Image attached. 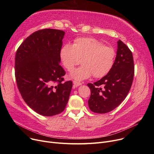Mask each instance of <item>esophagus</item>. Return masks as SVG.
<instances>
[{"instance_id":"1","label":"esophagus","mask_w":154,"mask_h":154,"mask_svg":"<svg viewBox=\"0 0 154 154\" xmlns=\"http://www.w3.org/2000/svg\"><path fill=\"white\" fill-rule=\"evenodd\" d=\"M73 84H74L75 87H77V86H79L80 85H82L81 82H77V81H76V80H73Z\"/></svg>"}]
</instances>
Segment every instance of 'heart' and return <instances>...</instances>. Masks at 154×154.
I'll return each mask as SVG.
<instances>
[{
	"mask_svg": "<svg viewBox=\"0 0 154 154\" xmlns=\"http://www.w3.org/2000/svg\"><path fill=\"white\" fill-rule=\"evenodd\" d=\"M116 51L109 45H103L92 37H81L74 40L73 45H64L60 52V58L63 66L71 71L75 66L81 63L83 66L70 74L78 81L89 78L106 75L114 64Z\"/></svg>",
	"mask_w": 154,
	"mask_h": 154,
	"instance_id": "heart-1",
	"label": "heart"
}]
</instances>
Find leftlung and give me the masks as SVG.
Returning <instances> with one entry per match:
<instances>
[{
    "label": "left lung",
    "mask_w": 154,
    "mask_h": 154,
    "mask_svg": "<svg viewBox=\"0 0 154 154\" xmlns=\"http://www.w3.org/2000/svg\"><path fill=\"white\" fill-rule=\"evenodd\" d=\"M114 64L108 74L94 84H88L91 94L88 104L97 114H106L116 109L125 99L134 75L133 55L120 40L117 42Z\"/></svg>",
    "instance_id": "obj_1"
}]
</instances>
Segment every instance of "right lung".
I'll list each match as a JSON object with an SVG mask.
<instances>
[{"label":"right lung","mask_w":154,"mask_h":154,"mask_svg":"<svg viewBox=\"0 0 154 154\" xmlns=\"http://www.w3.org/2000/svg\"><path fill=\"white\" fill-rule=\"evenodd\" d=\"M65 32L45 29L32 33L16 52L15 76L18 89L28 106L50 117L66 108L72 82L64 81L66 72L60 65Z\"/></svg>","instance_id":"1"}]
</instances>
